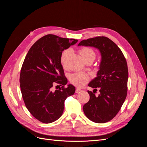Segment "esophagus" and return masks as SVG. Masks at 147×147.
Wrapping results in <instances>:
<instances>
[{"label": "esophagus", "mask_w": 147, "mask_h": 147, "mask_svg": "<svg viewBox=\"0 0 147 147\" xmlns=\"http://www.w3.org/2000/svg\"><path fill=\"white\" fill-rule=\"evenodd\" d=\"M82 91V90L81 89H80V88H76V90H75V92L76 93H78V92H80Z\"/></svg>", "instance_id": "obj_1"}]
</instances>
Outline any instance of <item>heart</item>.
Segmentation results:
<instances>
[{
	"instance_id": "heart-1",
	"label": "heart",
	"mask_w": 147,
	"mask_h": 147,
	"mask_svg": "<svg viewBox=\"0 0 147 147\" xmlns=\"http://www.w3.org/2000/svg\"><path fill=\"white\" fill-rule=\"evenodd\" d=\"M80 53L84 61L88 59H93L94 60L96 57L95 52L90 48L83 47L80 50ZM71 53H72V51L70 50H65L62 54L61 57V62L64 67H67ZM89 80H90L89 75L82 72L75 73L71 75L70 77V82L77 86H82L84 85V84L88 82Z\"/></svg>"
}]
</instances>
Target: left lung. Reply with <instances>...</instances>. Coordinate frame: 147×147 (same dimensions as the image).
<instances>
[{
	"instance_id": "8db88e82",
	"label": "left lung",
	"mask_w": 147,
	"mask_h": 147,
	"mask_svg": "<svg viewBox=\"0 0 147 147\" xmlns=\"http://www.w3.org/2000/svg\"><path fill=\"white\" fill-rule=\"evenodd\" d=\"M78 46L96 48L101 55L97 77L88 84L95 90L99 88L100 94L96 96L94 92L88 91L90 98L83 105V112L93 122H108L118 113L127 96L128 69L126 60L119 47L106 37L83 40Z\"/></svg>"
}]
</instances>
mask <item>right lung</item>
<instances>
[{
  "mask_svg": "<svg viewBox=\"0 0 147 147\" xmlns=\"http://www.w3.org/2000/svg\"><path fill=\"white\" fill-rule=\"evenodd\" d=\"M78 40L48 34L31 47L22 65L20 82L25 105L34 117L51 123L63 113L64 102L73 95L75 88L67 83L61 64L62 53ZM54 84L62 86L54 91ZM57 87V86H56Z\"/></svg>",
  "mask_w": 147,
  "mask_h": 147,
  "instance_id": "right-lung-1",
  "label": "right lung"
}]
</instances>
